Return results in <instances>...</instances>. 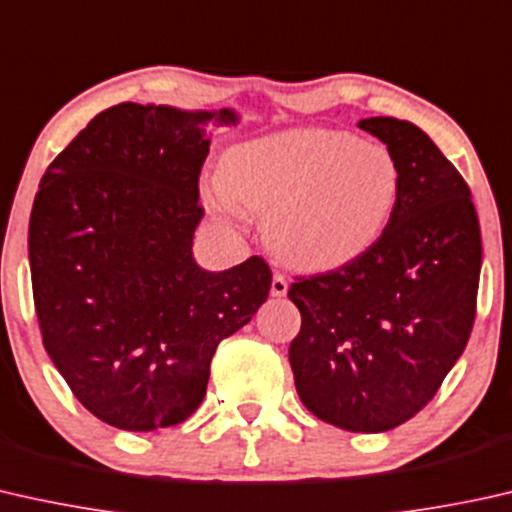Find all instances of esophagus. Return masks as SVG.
Segmentation results:
<instances>
[{"label":"esophagus","mask_w":512,"mask_h":512,"mask_svg":"<svg viewBox=\"0 0 512 512\" xmlns=\"http://www.w3.org/2000/svg\"><path fill=\"white\" fill-rule=\"evenodd\" d=\"M270 293H272V298H284V295L288 293V281L284 274H274L272 284H270Z\"/></svg>","instance_id":"1"}]
</instances>
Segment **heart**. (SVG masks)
<instances>
[{
  "mask_svg": "<svg viewBox=\"0 0 512 512\" xmlns=\"http://www.w3.org/2000/svg\"><path fill=\"white\" fill-rule=\"evenodd\" d=\"M203 203L226 231L242 233L249 212L295 270L342 268L374 247L395 212L399 170L379 143L335 129H288L231 147Z\"/></svg>",
  "mask_w": 512,
  "mask_h": 512,
  "instance_id": "obj_1",
  "label": "heart"
}]
</instances>
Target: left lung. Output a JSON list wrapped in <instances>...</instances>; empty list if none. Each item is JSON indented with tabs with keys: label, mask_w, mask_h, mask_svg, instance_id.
<instances>
[{
	"label": "left lung",
	"mask_w": 512,
	"mask_h": 512,
	"mask_svg": "<svg viewBox=\"0 0 512 512\" xmlns=\"http://www.w3.org/2000/svg\"><path fill=\"white\" fill-rule=\"evenodd\" d=\"M358 127L395 159V212L365 254L288 288L302 316L288 360L316 418L379 434L416 416L462 355L483 244L464 177L425 131L397 117Z\"/></svg>",
	"instance_id": "left-lung-1"
}]
</instances>
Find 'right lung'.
Masks as SVG:
<instances>
[{
    "label": "right lung",
    "mask_w": 512,
    "mask_h": 512,
    "mask_svg": "<svg viewBox=\"0 0 512 512\" xmlns=\"http://www.w3.org/2000/svg\"><path fill=\"white\" fill-rule=\"evenodd\" d=\"M233 108L120 103L48 166L29 217L43 346L80 404L108 425L152 432L201 406L221 339L268 300L263 258L203 270L198 175Z\"/></svg>",
    "instance_id": "obj_1"
}]
</instances>
